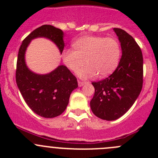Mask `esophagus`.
Masks as SVG:
<instances>
[{"instance_id":"1","label":"esophagus","mask_w":158,"mask_h":158,"mask_svg":"<svg viewBox=\"0 0 158 158\" xmlns=\"http://www.w3.org/2000/svg\"><path fill=\"white\" fill-rule=\"evenodd\" d=\"M85 84V82L81 81H78V86H79V87H81V86H83Z\"/></svg>"}]
</instances>
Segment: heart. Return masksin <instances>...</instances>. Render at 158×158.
<instances>
[{
    "label": "heart",
    "instance_id": "1",
    "mask_svg": "<svg viewBox=\"0 0 158 158\" xmlns=\"http://www.w3.org/2000/svg\"><path fill=\"white\" fill-rule=\"evenodd\" d=\"M74 49L67 48L62 52L65 66L73 72L78 71L81 78L88 79L99 74L106 77L111 74L118 65L121 55L119 43L115 38L96 35L81 37L73 43Z\"/></svg>",
    "mask_w": 158,
    "mask_h": 158
}]
</instances>
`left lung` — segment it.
<instances>
[{"label":"left lung","mask_w":158,"mask_h":158,"mask_svg":"<svg viewBox=\"0 0 158 158\" xmlns=\"http://www.w3.org/2000/svg\"><path fill=\"white\" fill-rule=\"evenodd\" d=\"M122 48L115 70L104 80L92 82L95 93L90 101L93 114L104 120L123 115L139 96L143 83V58L134 38L120 28H114Z\"/></svg>","instance_id":"left-lung-1"}]
</instances>
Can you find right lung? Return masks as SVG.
<instances>
[{
  "mask_svg": "<svg viewBox=\"0 0 158 158\" xmlns=\"http://www.w3.org/2000/svg\"><path fill=\"white\" fill-rule=\"evenodd\" d=\"M45 37L57 45L60 53L64 50L63 31L52 25L38 27L23 40L19 49L16 81L23 100L32 111L44 118H54L63 112L69 104L73 90L78 86L74 75L61 65L45 75L36 74L26 65L24 54L31 40Z\"/></svg>",
  "mask_w": 158,
  "mask_h": 158,
  "instance_id": "add662e5",
  "label": "right lung"
}]
</instances>
